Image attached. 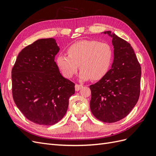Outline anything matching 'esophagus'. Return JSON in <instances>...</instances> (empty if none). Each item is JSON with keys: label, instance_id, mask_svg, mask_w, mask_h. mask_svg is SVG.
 Masks as SVG:
<instances>
[{"label": "esophagus", "instance_id": "obj_1", "mask_svg": "<svg viewBox=\"0 0 156 156\" xmlns=\"http://www.w3.org/2000/svg\"><path fill=\"white\" fill-rule=\"evenodd\" d=\"M83 87V86L82 85H79V84H76L75 85V90L78 91H79L80 89H82Z\"/></svg>", "mask_w": 156, "mask_h": 156}]
</instances>
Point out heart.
Returning a JSON list of instances; mask_svg holds the SVG:
<instances>
[{"label":"heart","mask_w":156,"mask_h":156,"mask_svg":"<svg viewBox=\"0 0 156 156\" xmlns=\"http://www.w3.org/2000/svg\"><path fill=\"white\" fill-rule=\"evenodd\" d=\"M68 55H59L56 62L62 75L71 78L80 69L79 78L100 80L109 73L113 60L112 47L107 42L82 40L70 45Z\"/></svg>","instance_id":"1"}]
</instances>
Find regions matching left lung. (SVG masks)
Listing matches in <instances>:
<instances>
[{
    "mask_svg": "<svg viewBox=\"0 0 156 156\" xmlns=\"http://www.w3.org/2000/svg\"><path fill=\"white\" fill-rule=\"evenodd\" d=\"M113 62L105 76L90 86V109L105 122H115L126 117L136 104L140 91L141 67L130 44L111 31Z\"/></svg>",
    "mask_w": 156,
    "mask_h": 156,
    "instance_id": "8db88e82",
    "label": "left lung"
}]
</instances>
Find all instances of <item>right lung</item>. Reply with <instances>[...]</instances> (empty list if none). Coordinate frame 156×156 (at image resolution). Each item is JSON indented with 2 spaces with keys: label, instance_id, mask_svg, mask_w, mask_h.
I'll use <instances>...</instances> for the list:
<instances>
[{
  "label": "right lung",
  "instance_id": "right-lung-1",
  "mask_svg": "<svg viewBox=\"0 0 156 156\" xmlns=\"http://www.w3.org/2000/svg\"><path fill=\"white\" fill-rule=\"evenodd\" d=\"M53 38L40 39L23 49L12 70L16 105L31 122L53 125L66 114L75 84L60 73Z\"/></svg>",
  "mask_w": 156,
  "mask_h": 156
}]
</instances>
